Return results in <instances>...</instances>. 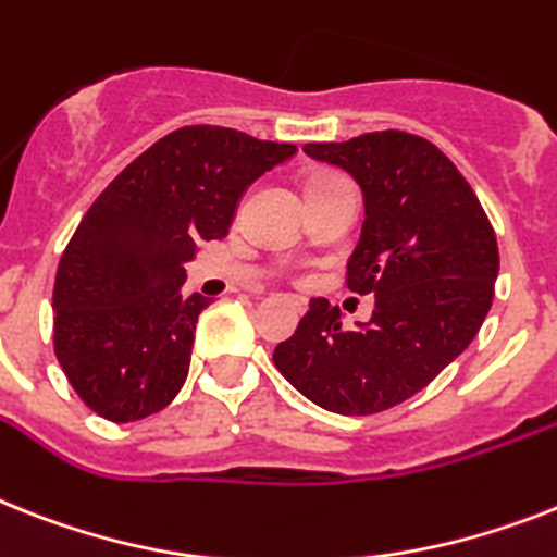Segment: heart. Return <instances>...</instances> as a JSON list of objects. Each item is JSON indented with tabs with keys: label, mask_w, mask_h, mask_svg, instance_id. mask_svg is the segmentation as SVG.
<instances>
[{
	"label": "heart",
	"mask_w": 557,
	"mask_h": 557,
	"mask_svg": "<svg viewBox=\"0 0 557 557\" xmlns=\"http://www.w3.org/2000/svg\"><path fill=\"white\" fill-rule=\"evenodd\" d=\"M338 178H344V176H338V173H319V176L310 178V185H324V182H338Z\"/></svg>",
	"instance_id": "1"
}]
</instances>
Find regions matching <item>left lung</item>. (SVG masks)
<instances>
[{
  "label": "left lung",
  "mask_w": 557,
  "mask_h": 557,
  "mask_svg": "<svg viewBox=\"0 0 557 557\" xmlns=\"http://www.w3.org/2000/svg\"><path fill=\"white\" fill-rule=\"evenodd\" d=\"M305 153L347 170L364 193L347 287L372 293L375 310L350 330L338 307L312 298L273 361L312 404L372 416L412 398L470 347L493 307L498 242L470 182L416 133H364Z\"/></svg>",
  "instance_id": "obj_1"
}]
</instances>
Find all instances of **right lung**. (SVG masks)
I'll use <instances>...</instances> for the list:
<instances>
[{"label": "right lung", "mask_w": 557, "mask_h": 557, "mask_svg": "<svg viewBox=\"0 0 557 557\" xmlns=\"http://www.w3.org/2000/svg\"><path fill=\"white\" fill-rule=\"evenodd\" d=\"M296 145L215 124L168 133L90 205L53 284V350L96 416L127 424L164 410L190 370L210 298L182 296L185 261L224 238L242 193Z\"/></svg>", "instance_id": "obj_1"}]
</instances>
